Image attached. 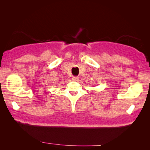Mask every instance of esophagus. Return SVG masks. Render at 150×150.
<instances>
[{
	"mask_svg": "<svg viewBox=\"0 0 150 150\" xmlns=\"http://www.w3.org/2000/svg\"><path fill=\"white\" fill-rule=\"evenodd\" d=\"M72 81H79V77L73 76L72 77Z\"/></svg>",
	"mask_w": 150,
	"mask_h": 150,
	"instance_id": "obj_1",
	"label": "esophagus"
}]
</instances>
